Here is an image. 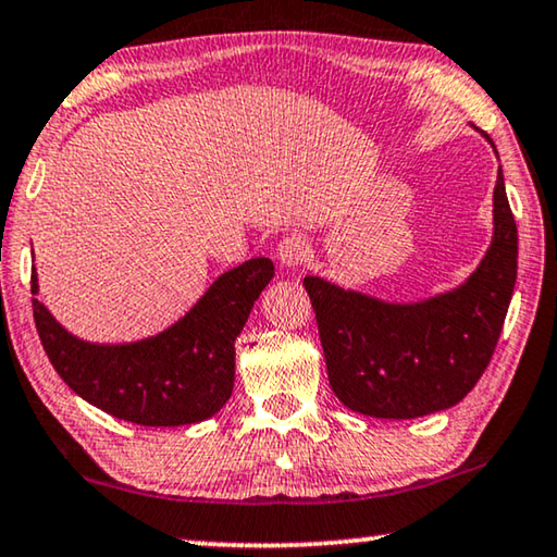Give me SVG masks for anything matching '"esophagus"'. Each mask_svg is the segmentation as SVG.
<instances>
[{
  "label": "esophagus",
  "instance_id": "obj_1",
  "mask_svg": "<svg viewBox=\"0 0 557 557\" xmlns=\"http://www.w3.org/2000/svg\"><path fill=\"white\" fill-rule=\"evenodd\" d=\"M310 257V243L302 235H289L277 245V260L282 268H300Z\"/></svg>",
  "mask_w": 557,
  "mask_h": 557
}]
</instances>
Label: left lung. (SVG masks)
<instances>
[{
	"label": "left lung",
	"instance_id": "obj_1",
	"mask_svg": "<svg viewBox=\"0 0 557 557\" xmlns=\"http://www.w3.org/2000/svg\"><path fill=\"white\" fill-rule=\"evenodd\" d=\"M516 277L518 227L503 170L493 193V243L450 293L403 305L307 275L332 393L345 408L385 420L458 405L491 364Z\"/></svg>",
	"mask_w": 557,
	"mask_h": 557
}]
</instances>
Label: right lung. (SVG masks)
Masks as SVG:
<instances>
[{"mask_svg":"<svg viewBox=\"0 0 557 557\" xmlns=\"http://www.w3.org/2000/svg\"><path fill=\"white\" fill-rule=\"evenodd\" d=\"M272 275L268 257L247 260L214 280L185 318L137 343H87L66 332L37 297L32 310L49 362L82 400L135 425H195L230 400L235 339ZM37 293L32 272V295Z\"/></svg>","mask_w":557,"mask_h":557,"instance_id":"right-lung-1","label":"right lung"}]
</instances>
